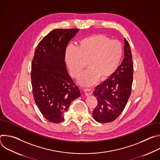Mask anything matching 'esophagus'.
I'll use <instances>...</instances> for the list:
<instances>
[{"label": "esophagus", "instance_id": "1", "mask_svg": "<svg viewBox=\"0 0 160 160\" xmlns=\"http://www.w3.org/2000/svg\"><path fill=\"white\" fill-rule=\"evenodd\" d=\"M84 92H85V96H90L91 94H92L93 93V90L91 88H85L84 89Z\"/></svg>", "mask_w": 160, "mask_h": 160}]
</instances>
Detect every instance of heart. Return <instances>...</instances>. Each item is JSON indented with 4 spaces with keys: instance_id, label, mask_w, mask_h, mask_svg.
<instances>
[{
    "instance_id": "heart-1",
    "label": "heart",
    "mask_w": 160,
    "mask_h": 160,
    "mask_svg": "<svg viewBox=\"0 0 160 160\" xmlns=\"http://www.w3.org/2000/svg\"><path fill=\"white\" fill-rule=\"evenodd\" d=\"M123 53L121 43L102 35H95L80 40L76 48H68L65 61L71 75L78 78L86 66L88 69L81 76L80 82L85 86L98 79L104 81L117 70Z\"/></svg>"
}]
</instances>
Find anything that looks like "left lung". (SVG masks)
I'll return each instance as SVG.
<instances>
[{
    "label": "left lung",
    "mask_w": 160,
    "mask_h": 160,
    "mask_svg": "<svg viewBox=\"0 0 160 160\" xmlns=\"http://www.w3.org/2000/svg\"><path fill=\"white\" fill-rule=\"evenodd\" d=\"M124 58L109 78L98 85L94 95L98 100L93 118L99 123L115 120L123 111L131 94L133 62L129 43L124 39Z\"/></svg>",
    "instance_id": "left-lung-1"
}]
</instances>
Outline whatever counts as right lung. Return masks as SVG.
I'll return each instance as SVG.
<instances>
[{
    "mask_svg": "<svg viewBox=\"0 0 160 160\" xmlns=\"http://www.w3.org/2000/svg\"><path fill=\"white\" fill-rule=\"evenodd\" d=\"M79 29H55L39 42L32 62L31 80L35 102L48 121H64L71 102L81 96L68 74L65 59L66 46Z\"/></svg>",
    "mask_w": 160,
    "mask_h": 160,
    "instance_id": "right-lung-1",
    "label": "right lung"
}]
</instances>
